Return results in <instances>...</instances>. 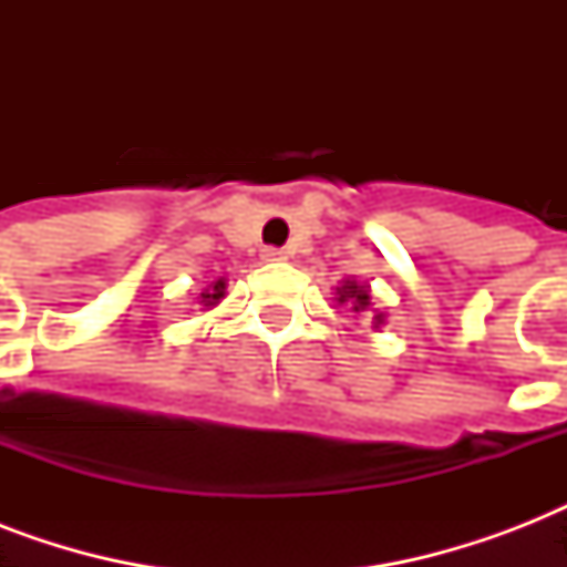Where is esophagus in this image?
<instances>
[{
    "label": "esophagus",
    "mask_w": 567,
    "mask_h": 567,
    "mask_svg": "<svg viewBox=\"0 0 567 567\" xmlns=\"http://www.w3.org/2000/svg\"><path fill=\"white\" fill-rule=\"evenodd\" d=\"M261 258H265V261H270V265H276V261H285V258H288V252L279 247H267V249H261Z\"/></svg>",
    "instance_id": "34e87169"
}]
</instances>
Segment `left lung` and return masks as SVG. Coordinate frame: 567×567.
Masks as SVG:
<instances>
[{
	"mask_svg": "<svg viewBox=\"0 0 567 567\" xmlns=\"http://www.w3.org/2000/svg\"><path fill=\"white\" fill-rule=\"evenodd\" d=\"M338 302H350L353 311H368L373 306L371 288H368V285H359L355 279H347V282H341V288H338ZM373 323L382 327V323H385V315H382V311H373Z\"/></svg>",
	"mask_w": 567,
	"mask_h": 567,
	"instance_id": "left-lung-1",
	"label": "left lung"
}]
</instances>
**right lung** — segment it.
Segmentation results:
<instances>
[{
    "mask_svg": "<svg viewBox=\"0 0 567 567\" xmlns=\"http://www.w3.org/2000/svg\"><path fill=\"white\" fill-rule=\"evenodd\" d=\"M223 293H226V282L217 279V282H212L203 293H199V302H203L205 309H212V306H217V302L223 300Z\"/></svg>",
    "mask_w": 567,
    "mask_h": 567,
    "instance_id": "obj_1",
    "label": "right lung"
}]
</instances>
